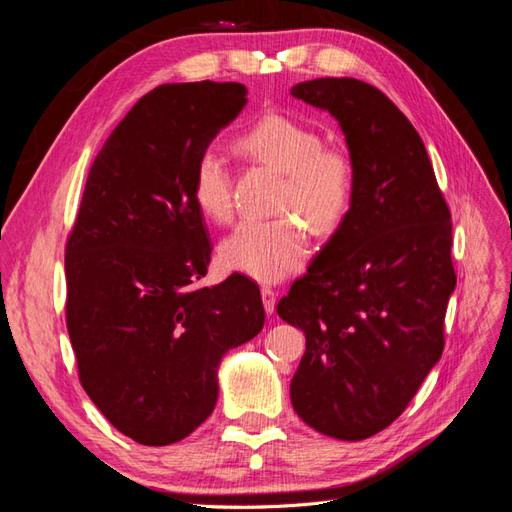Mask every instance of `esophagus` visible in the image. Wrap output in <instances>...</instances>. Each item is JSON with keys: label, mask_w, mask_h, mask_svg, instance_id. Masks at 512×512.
Returning <instances> with one entry per match:
<instances>
[{"label": "esophagus", "mask_w": 512, "mask_h": 512, "mask_svg": "<svg viewBox=\"0 0 512 512\" xmlns=\"http://www.w3.org/2000/svg\"><path fill=\"white\" fill-rule=\"evenodd\" d=\"M260 297H262V303H265L267 314H273V312H275V299H277L275 290H273L271 286H262V290H260Z\"/></svg>", "instance_id": "obj_1"}]
</instances>
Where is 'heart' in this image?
<instances>
[{"instance_id":"1","label":"heart","mask_w":512,"mask_h":512,"mask_svg":"<svg viewBox=\"0 0 512 512\" xmlns=\"http://www.w3.org/2000/svg\"><path fill=\"white\" fill-rule=\"evenodd\" d=\"M241 156L282 175L275 211L297 212L316 235H333L348 218L356 192V164L342 145L322 143L316 128L290 115L260 117L237 138ZM192 196L205 218L228 222L232 215L230 170L218 149H205L192 170ZM309 254L305 224L291 213L273 220H243L220 243L226 269L260 282H277L299 269Z\"/></svg>"}]
</instances>
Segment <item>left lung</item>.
<instances>
[{
  "label": "left lung",
  "mask_w": 512,
  "mask_h": 512,
  "mask_svg": "<svg viewBox=\"0 0 512 512\" xmlns=\"http://www.w3.org/2000/svg\"><path fill=\"white\" fill-rule=\"evenodd\" d=\"M290 94L327 108L356 164L346 222L277 303L305 333L294 412L337 440H365L408 408L444 350L457 273L451 209L421 136L374 85L314 79Z\"/></svg>",
  "instance_id": "8db88e82"
}]
</instances>
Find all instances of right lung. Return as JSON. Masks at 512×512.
Listing matches in <instances>:
<instances>
[{
  "instance_id": "add662e5",
  "label": "right lung",
  "mask_w": 512,
  "mask_h": 512,
  "mask_svg": "<svg viewBox=\"0 0 512 512\" xmlns=\"http://www.w3.org/2000/svg\"><path fill=\"white\" fill-rule=\"evenodd\" d=\"M241 83L151 89L89 168L66 241V324L83 389L123 436L166 446L207 421L222 356L265 324L260 288H203L211 243L196 158L247 102Z\"/></svg>"
}]
</instances>
